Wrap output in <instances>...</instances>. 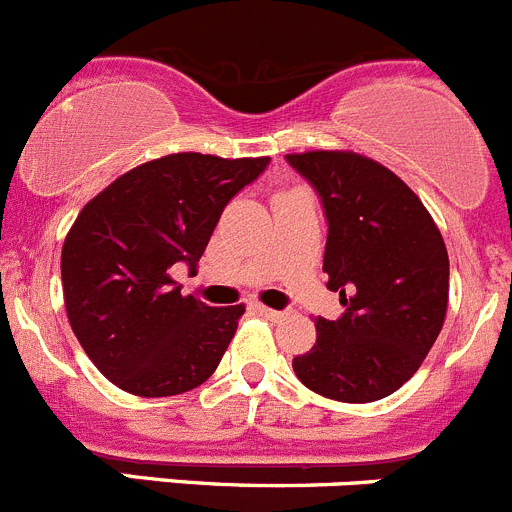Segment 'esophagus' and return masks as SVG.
<instances>
[{"instance_id": "esophagus-1", "label": "esophagus", "mask_w": 512, "mask_h": 512, "mask_svg": "<svg viewBox=\"0 0 512 512\" xmlns=\"http://www.w3.org/2000/svg\"><path fill=\"white\" fill-rule=\"evenodd\" d=\"M255 311L270 321H285L290 316V311H275V308H267V306H255Z\"/></svg>"}]
</instances>
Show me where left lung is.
<instances>
[{"instance_id": "left-lung-1", "label": "left lung", "mask_w": 512, "mask_h": 512, "mask_svg": "<svg viewBox=\"0 0 512 512\" xmlns=\"http://www.w3.org/2000/svg\"><path fill=\"white\" fill-rule=\"evenodd\" d=\"M324 206L326 288L344 313L316 321V344L293 359L298 380L342 403L395 393L444 326L449 255L426 206L393 170L357 153L285 155Z\"/></svg>"}]
</instances>
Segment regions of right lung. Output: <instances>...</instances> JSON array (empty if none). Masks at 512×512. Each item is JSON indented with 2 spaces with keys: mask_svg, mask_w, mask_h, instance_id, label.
<instances>
[{
  "mask_svg": "<svg viewBox=\"0 0 512 512\" xmlns=\"http://www.w3.org/2000/svg\"><path fill=\"white\" fill-rule=\"evenodd\" d=\"M267 163L165 155L119 176L76 216L61 255L68 321L117 388L178 395L222 362L245 306L211 308L181 296L170 270L201 260L224 206Z\"/></svg>",
  "mask_w": 512,
  "mask_h": 512,
  "instance_id": "1",
  "label": "right lung"
}]
</instances>
